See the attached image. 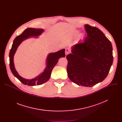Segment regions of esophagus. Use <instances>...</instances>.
I'll list each match as a JSON object with an SVG mask.
<instances>
[{
  "mask_svg": "<svg viewBox=\"0 0 122 122\" xmlns=\"http://www.w3.org/2000/svg\"><path fill=\"white\" fill-rule=\"evenodd\" d=\"M69 53H70V51H69V50L68 49H66V51H65L66 56L68 54H69Z\"/></svg>",
  "mask_w": 122,
  "mask_h": 122,
  "instance_id": "obj_1",
  "label": "esophagus"
}]
</instances>
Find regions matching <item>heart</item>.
I'll use <instances>...</instances> for the list:
<instances>
[{
  "label": "heart",
  "instance_id": "heart-1",
  "mask_svg": "<svg viewBox=\"0 0 122 122\" xmlns=\"http://www.w3.org/2000/svg\"><path fill=\"white\" fill-rule=\"evenodd\" d=\"M79 33H80V31H78V30H76V31L74 32V36H78V35L79 34ZM80 39H81L83 40V39H84V35L83 34H81L80 35Z\"/></svg>",
  "mask_w": 122,
  "mask_h": 122
}]
</instances>
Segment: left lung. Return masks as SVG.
<instances>
[{
	"instance_id": "8db88e82",
	"label": "left lung",
	"mask_w": 122,
	"mask_h": 122,
	"mask_svg": "<svg viewBox=\"0 0 122 122\" xmlns=\"http://www.w3.org/2000/svg\"><path fill=\"white\" fill-rule=\"evenodd\" d=\"M87 34L84 42L71 47L66 56L67 76L80 86L92 87L105 79L113 63L111 41L98 28L85 25Z\"/></svg>"
}]
</instances>
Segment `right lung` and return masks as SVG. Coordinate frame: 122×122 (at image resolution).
Returning a JSON list of instances; mask_svg holds the SVG:
<instances>
[{"label":"right lung","instance_id":"obj_1","mask_svg":"<svg viewBox=\"0 0 122 122\" xmlns=\"http://www.w3.org/2000/svg\"><path fill=\"white\" fill-rule=\"evenodd\" d=\"M44 31V30L41 28H26L20 35L16 37L13 42L9 54L10 68L13 75L24 84L28 86H35L41 85L47 82L49 80L51 71L57 63L58 60L61 57H65V49H63L55 53H49L46 57V67L43 72L31 79L24 78L19 74L16 70L14 63V56L17 48L23 41L28 39L32 37L38 39V37L41 36Z\"/></svg>","mask_w":122,"mask_h":122}]
</instances>
